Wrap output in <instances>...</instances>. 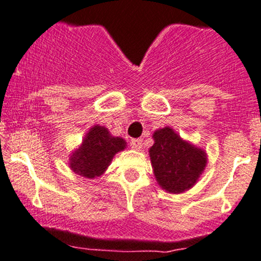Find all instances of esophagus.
I'll return each instance as SVG.
<instances>
[{
    "instance_id": "obj_1",
    "label": "esophagus",
    "mask_w": 261,
    "mask_h": 261,
    "mask_svg": "<svg viewBox=\"0 0 261 261\" xmlns=\"http://www.w3.org/2000/svg\"><path fill=\"white\" fill-rule=\"evenodd\" d=\"M130 146H132V148L139 150L142 148V141H141V139H132Z\"/></svg>"
}]
</instances>
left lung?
Returning a JSON list of instances; mask_svg holds the SVG:
<instances>
[{
  "mask_svg": "<svg viewBox=\"0 0 261 261\" xmlns=\"http://www.w3.org/2000/svg\"><path fill=\"white\" fill-rule=\"evenodd\" d=\"M149 157L158 185L170 193L190 190L206 167L205 150L184 141L170 127L155 130Z\"/></svg>",
  "mask_w": 261,
  "mask_h": 261,
  "instance_id": "1",
  "label": "left lung"
}]
</instances>
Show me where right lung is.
Returning <instances> with one entry per match:
<instances>
[{"mask_svg": "<svg viewBox=\"0 0 261 261\" xmlns=\"http://www.w3.org/2000/svg\"><path fill=\"white\" fill-rule=\"evenodd\" d=\"M127 146L120 137H113L103 125H94L83 139L82 146L70 157V168L79 176L94 178L106 172L115 153Z\"/></svg>", "mask_w": 261, "mask_h": 261, "instance_id": "right-lung-1", "label": "right lung"}]
</instances>
